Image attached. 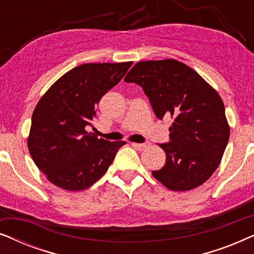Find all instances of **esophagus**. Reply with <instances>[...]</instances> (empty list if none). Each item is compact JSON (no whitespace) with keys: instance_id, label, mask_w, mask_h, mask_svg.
I'll list each match as a JSON object with an SVG mask.
<instances>
[{"instance_id":"esophagus-1","label":"esophagus","mask_w":254,"mask_h":254,"mask_svg":"<svg viewBox=\"0 0 254 254\" xmlns=\"http://www.w3.org/2000/svg\"><path fill=\"white\" fill-rule=\"evenodd\" d=\"M131 145H133V148L137 149V150H142V149L148 147L147 143H131Z\"/></svg>"}]
</instances>
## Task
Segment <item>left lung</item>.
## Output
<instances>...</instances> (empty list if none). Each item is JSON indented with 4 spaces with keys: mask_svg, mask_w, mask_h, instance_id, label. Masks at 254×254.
Here are the masks:
<instances>
[{
    "mask_svg": "<svg viewBox=\"0 0 254 254\" xmlns=\"http://www.w3.org/2000/svg\"><path fill=\"white\" fill-rule=\"evenodd\" d=\"M143 89L158 119L171 117L165 165L152 176L171 190L202 185L220 165L229 136L224 104L195 70L173 59L137 62L125 77Z\"/></svg>",
    "mask_w": 254,
    "mask_h": 254,
    "instance_id": "8db88e82",
    "label": "left lung"
}]
</instances>
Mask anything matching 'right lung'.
<instances>
[{"label":"right lung","instance_id":"obj_1","mask_svg":"<svg viewBox=\"0 0 254 254\" xmlns=\"http://www.w3.org/2000/svg\"><path fill=\"white\" fill-rule=\"evenodd\" d=\"M131 62L85 64L58 79L38 102L27 147L38 169L55 186L82 190L105 175L125 141L98 138L92 126L96 105L121 81Z\"/></svg>","mask_w":254,"mask_h":254}]
</instances>
